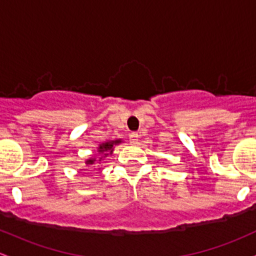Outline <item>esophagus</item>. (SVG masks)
<instances>
[{"instance_id":"34e87169","label":"esophagus","mask_w":256,"mask_h":256,"mask_svg":"<svg viewBox=\"0 0 256 256\" xmlns=\"http://www.w3.org/2000/svg\"><path fill=\"white\" fill-rule=\"evenodd\" d=\"M139 140V134L136 133V132H133V133L129 134V142H130L132 144H136Z\"/></svg>"}]
</instances>
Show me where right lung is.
Returning <instances> with one entry per match:
<instances>
[{"label":"right lung","mask_w":256,"mask_h":256,"mask_svg":"<svg viewBox=\"0 0 256 256\" xmlns=\"http://www.w3.org/2000/svg\"><path fill=\"white\" fill-rule=\"evenodd\" d=\"M123 143L122 139H116V140H107L101 143L97 148V158H88L86 159V165H91V168H94V171H98L102 168V165H104V158H107L108 155L113 154V150H114V146H118V144Z\"/></svg>","instance_id":"1"}]
</instances>
